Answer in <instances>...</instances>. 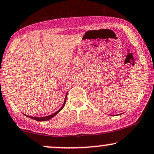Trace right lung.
<instances>
[{"mask_svg": "<svg viewBox=\"0 0 154 154\" xmlns=\"http://www.w3.org/2000/svg\"><path fill=\"white\" fill-rule=\"evenodd\" d=\"M66 95H67V93H66ZM66 95L65 96V98H64V103H63L62 106L61 107V108L59 109V110H57V112H55L54 113H53L52 115H50V116H45V117H33V116H27V115H25L26 116H27L28 118H30L31 119H34V120H36L37 121H46V120H48L49 119H51V118H52L53 117H54L59 112H60L61 110H62L63 107H64V105H65V103H66Z\"/></svg>", "mask_w": 154, "mask_h": 154, "instance_id": "right-lung-1", "label": "right lung"}]
</instances>
